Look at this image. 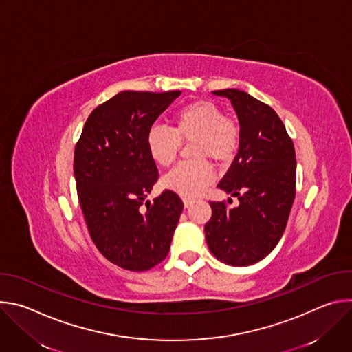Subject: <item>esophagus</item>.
<instances>
[{
  "instance_id": "obj_1",
  "label": "esophagus",
  "mask_w": 352,
  "mask_h": 352,
  "mask_svg": "<svg viewBox=\"0 0 352 352\" xmlns=\"http://www.w3.org/2000/svg\"><path fill=\"white\" fill-rule=\"evenodd\" d=\"M182 202H184V208H189V206L193 204V199H190V197H184Z\"/></svg>"
}]
</instances>
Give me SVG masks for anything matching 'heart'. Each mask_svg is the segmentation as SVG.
Wrapping results in <instances>:
<instances>
[{"mask_svg": "<svg viewBox=\"0 0 352 352\" xmlns=\"http://www.w3.org/2000/svg\"><path fill=\"white\" fill-rule=\"evenodd\" d=\"M192 140L190 152L196 159L182 163L163 178V186L181 196L193 197L202 193L214 179L213 167L205 157L228 162L241 142V128L232 118L209 100H196L179 109L171 118V129L150 126L146 133L147 153L157 166L174 163L179 142Z\"/></svg>", "mask_w": 352, "mask_h": 352, "instance_id": "obj_1", "label": "heart"}]
</instances>
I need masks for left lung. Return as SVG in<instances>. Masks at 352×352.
<instances>
[{
    "mask_svg": "<svg viewBox=\"0 0 352 352\" xmlns=\"http://www.w3.org/2000/svg\"><path fill=\"white\" fill-rule=\"evenodd\" d=\"M212 93L230 100L239 121L238 153L217 185L239 205L210 202L206 242L219 261L249 266L266 258L285 230L295 197V150L272 107L238 89Z\"/></svg>",
    "mask_w": 352,
    "mask_h": 352,
    "instance_id": "8db88e82",
    "label": "left lung"
}]
</instances>
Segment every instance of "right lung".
Segmentation results:
<instances>
[{"label":"right lung","instance_id":"right-lung-1","mask_svg":"<svg viewBox=\"0 0 352 352\" xmlns=\"http://www.w3.org/2000/svg\"><path fill=\"white\" fill-rule=\"evenodd\" d=\"M179 94H116L91 111L75 147L74 175L89 234L106 259L126 270H148L168 255L184 209L171 190L140 208L159 177L146 133Z\"/></svg>","mask_w":352,"mask_h":352}]
</instances>
